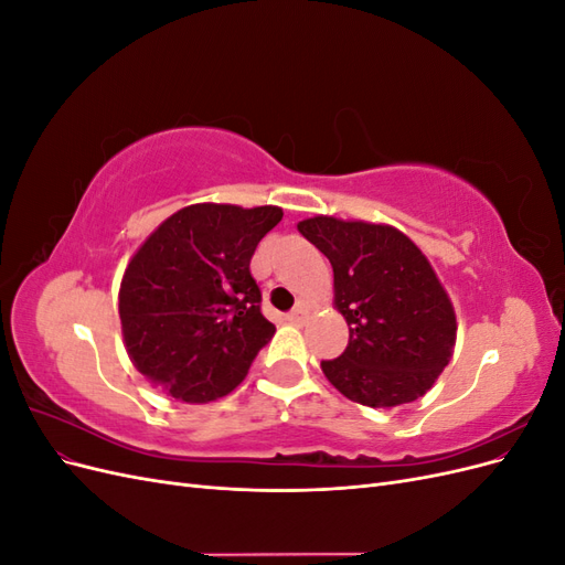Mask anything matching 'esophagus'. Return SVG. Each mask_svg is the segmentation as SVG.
<instances>
[{"mask_svg": "<svg viewBox=\"0 0 565 565\" xmlns=\"http://www.w3.org/2000/svg\"><path fill=\"white\" fill-rule=\"evenodd\" d=\"M287 320L295 322V324H301V322L306 320V309H303V306H297L295 311H289V313H287Z\"/></svg>", "mask_w": 565, "mask_h": 565, "instance_id": "1", "label": "esophagus"}]
</instances>
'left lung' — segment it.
<instances>
[{
  "mask_svg": "<svg viewBox=\"0 0 565 565\" xmlns=\"http://www.w3.org/2000/svg\"><path fill=\"white\" fill-rule=\"evenodd\" d=\"M299 233L328 256L349 347L320 367L353 403L396 407L434 386L452 358V301L422 249L388 224L311 216Z\"/></svg>",
  "mask_w": 565,
  "mask_h": 565,
  "instance_id": "8db88e82",
  "label": "left lung"
}]
</instances>
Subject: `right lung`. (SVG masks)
Here are the masks:
<instances>
[{
  "label": "right lung",
  "mask_w": 565,
  "mask_h": 565,
  "mask_svg": "<svg viewBox=\"0 0 565 565\" xmlns=\"http://www.w3.org/2000/svg\"><path fill=\"white\" fill-rule=\"evenodd\" d=\"M282 210L198 202L179 210L136 249L119 285L129 361L183 403L226 396L276 324L262 316L249 262Z\"/></svg>",
  "instance_id": "1"
}]
</instances>
